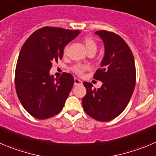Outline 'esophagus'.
Masks as SVG:
<instances>
[{
	"instance_id": "1",
	"label": "esophagus",
	"mask_w": 156,
	"mask_h": 156,
	"mask_svg": "<svg viewBox=\"0 0 156 156\" xmlns=\"http://www.w3.org/2000/svg\"><path fill=\"white\" fill-rule=\"evenodd\" d=\"M82 83L83 82L80 80L77 79V78H75V79H74V84H75V85H82Z\"/></svg>"
}]
</instances>
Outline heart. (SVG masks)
I'll return each instance as SVG.
<instances>
[{
    "label": "heart",
    "mask_w": 156,
    "mask_h": 156,
    "mask_svg": "<svg viewBox=\"0 0 156 156\" xmlns=\"http://www.w3.org/2000/svg\"><path fill=\"white\" fill-rule=\"evenodd\" d=\"M84 44H85L86 48H87V51L92 50V49H96V44L92 38L86 37L85 39H84ZM67 46L64 47V50H63V53H64V54H66V53H67ZM88 68V66H85V65L76 64L75 65V66H73L72 70L76 74H77V75H82Z\"/></svg>",
    "instance_id": "1"
}]
</instances>
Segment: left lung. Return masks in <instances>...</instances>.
Here are the masks:
<instances>
[{
  "label": "left lung",
  "mask_w": 156,
  "mask_h": 156,
  "mask_svg": "<svg viewBox=\"0 0 156 156\" xmlns=\"http://www.w3.org/2000/svg\"><path fill=\"white\" fill-rule=\"evenodd\" d=\"M104 44L105 53L93 78L103 83L99 89H93L84 82L87 94L82 105L87 115L94 119L107 122L123 112L136 86V66L131 50L121 37L106 30L95 32Z\"/></svg>",
  "instance_id": "obj_1"
}]
</instances>
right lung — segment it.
I'll use <instances>...</instances> for the list:
<instances>
[{
	"instance_id": "obj_1",
	"label": "right lung",
	"mask_w": 156,
	"mask_h": 156,
	"mask_svg": "<svg viewBox=\"0 0 156 156\" xmlns=\"http://www.w3.org/2000/svg\"><path fill=\"white\" fill-rule=\"evenodd\" d=\"M80 33L45 27L33 33L23 44L16 66L15 87L22 106L32 116L45 119L63 108L74 84L73 76L63 73L55 79L50 69L63 57L65 46Z\"/></svg>"
}]
</instances>
